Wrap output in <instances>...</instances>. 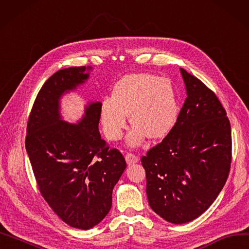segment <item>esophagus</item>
I'll return each instance as SVG.
<instances>
[{"label":"esophagus","mask_w":249,"mask_h":249,"mask_svg":"<svg viewBox=\"0 0 249 249\" xmlns=\"http://www.w3.org/2000/svg\"><path fill=\"white\" fill-rule=\"evenodd\" d=\"M125 161H126L127 164H134V163H136L137 161H138V157L135 155V154H133V153H126Z\"/></svg>","instance_id":"34e87169"}]
</instances>
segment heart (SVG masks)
Masks as SVG:
<instances>
[{
  "mask_svg": "<svg viewBox=\"0 0 249 249\" xmlns=\"http://www.w3.org/2000/svg\"><path fill=\"white\" fill-rule=\"evenodd\" d=\"M133 124L127 143L136 146L147 136H166L176 123L178 103L176 90L170 79L150 73L126 75L114 87L112 97L100 104V119L108 139L122 138L127 123Z\"/></svg>",
  "mask_w": 249,
  "mask_h": 249,
  "instance_id": "heart-1",
  "label": "heart"
}]
</instances>
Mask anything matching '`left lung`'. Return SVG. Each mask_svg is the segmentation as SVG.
I'll list each match as a JSON object with an SVG mask.
<instances>
[{
	"instance_id": "1",
	"label": "left lung",
	"mask_w": 249,
	"mask_h": 249,
	"mask_svg": "<svg viewBox=\"0 0 249 249\" xmlns=\"http://www.w3.org/2000/svg\"><path fill=\"white\" fill-rule=\"evenodd\" d=\"M187 97L177 122L160 143L141 157L152 210L182 224L210 207L226 182L231 163V129L217 95L180 68Z\"/></svg>"
}]
</instances>
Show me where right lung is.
Here are the masks:
<instances>
[{"label":"right lung","instance_id":"1","mask_svg":"<svg viewBox=\"0 0 249 249\" xmlns=\"http://www.w3.org/2000/svg\"><path fill=\"white\" fill-rule=\"evenodd\" d=\"M85 71L84 66L72 67L46 80L32 106L25 140L43 198L66 224L79 230L107 216L112 191L126 167L123 154L100 137V103L87 107L77 124L59 115L60 96L85 83Z\"/></svg>","mask_w":249,"mask_h":249}]
</instances>
